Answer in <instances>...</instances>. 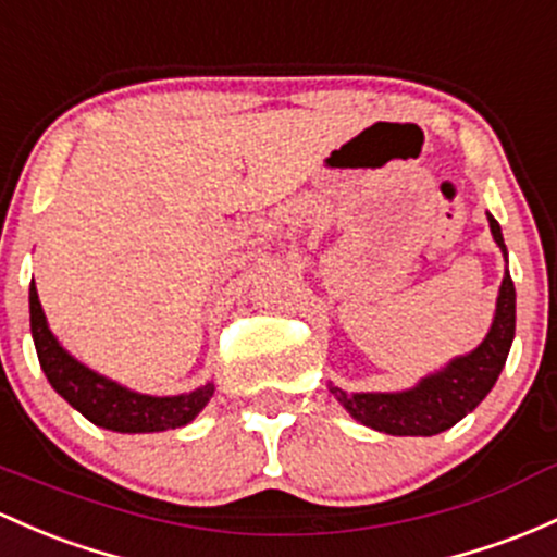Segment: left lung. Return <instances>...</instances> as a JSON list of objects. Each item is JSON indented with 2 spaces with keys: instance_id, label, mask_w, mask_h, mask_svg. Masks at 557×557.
I'll use <instances>...</instances> for the list:
<instances>
[{
  "instance_id": "obj_1",
  "label": "left lung",
  "mask_w": 557,
  "mask_h": 557,
  "mask_svg": "<svg viewBox=\"0 0 557 557\" xmlns=\"http://www.w3.org/2000/svg\"><path fill=\"white\" fill-rule=\"evenodd\" d=\"M488 216L494 243L507 259L497 219ZM512 335H516V285L510 272H505L499 285L497 309H494L492 327L479 348L466 357L451 359L444 370L425 375L423 381L409 391L396 394H346L330 386V394L346 407V412L362 425L375 428L391 436H436L455 423H460L468 412L484 401V396L497 383L505 359L510 354Z\"/></svg>"
}]
</instances>
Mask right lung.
<instances>
[{
    "label": "right lung",
    "instance_id": "add662e5",
    "mask_svg": "<svg viewBox=\"0 0 557 557\" xmlns=\"http://www.w3.org/2000/svg\"><path fill=\"white\" fill-rule=\"evenodd\" d=\"M30 304V335H34L39 364L50 386L63 396L73 409L84 414L89 423L119 433H152L182 428L200 412L213 396V383L180 396H148L119 386L106 375H97L87 364L73 359L47 325L45 309L39 304L34 280L28 290Z\"/></svg>",
    "mask_w": 557,
    "mask_h": 557
}]
</instances>
